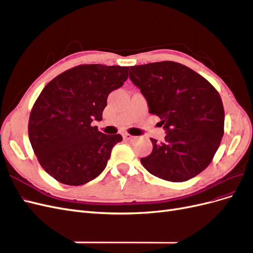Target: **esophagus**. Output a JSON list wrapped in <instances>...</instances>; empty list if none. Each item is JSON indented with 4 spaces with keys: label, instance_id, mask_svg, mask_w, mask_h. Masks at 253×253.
<instances>
[{
    "label": "esophagus",
    "instance_id": "esophagus-1",
    "mask_svg": "<svg viewBox=\"0 0 253 253\" xmlns=\"http://www.w3.org/2000/svg\"><path fill=\"white\" fill-rule=\"evenodd\" d=\"M124 139L125 140H126V141H132V140H134L135 139V137L134 136H132V135H129V134H127V133H125L124 135Z\"/></svg>",
    "mask_w": 253,
    "mask_h": 253
}]
</instances>
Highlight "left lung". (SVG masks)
Segmentation results:
<instances>
[{
  "label": "left lung",
  "instance_id": "1",
  "mask_svg": "<svg viewBox=\"0 0 253 253\" xmlns=\"http://www.w3.org/2000/svg\"><path fill=\"white\" fill-rule=\"evenodd\" d=\"M129 79L167 133L164 142L151 138L153 151L140 159L142 166L173 182L204 171L224 135L225 111L217 90L200 74L173 61L131 66Z\"/></svg>",
  "mask_w": 253,
  "mask_h": 253
}]
</instances>
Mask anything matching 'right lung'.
<instances>
[{"label": "right lung", "mask_w": 253, "mask_h": 253, "mask_svg": "<svg viewBox=\"0 0 253 253\" xmlns=\"http://www.w3.org/2000/svg\"><path fill=\"white\" fill-rule=\"evenodd\" d=\"M127 77L128 66L82 64L58 75L43 88L30 112L28 136L51 177L80 186L105 169L122 136L105 135L91 122L102 120L110 93Z\"/></svg>", "instance_id": "1"}]
</instances>
